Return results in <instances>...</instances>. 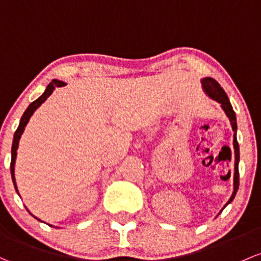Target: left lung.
<instances>
[{
	"instance_id": "8db88e82",
	"label": "left lung",
	"mask_w": 261,
	"mask_h": 261,
	"mask_svg": "<svg viewBox=\"0 0 261 261\" xmlns=\"http://www.w3.org/2000/svg\"><path fill=\"white\" fill-rule=\"evenodd\" d=\"M201 84H202V87H204L205 92H206V94L209 95L213 100L218 101V102L220 103L221 108H223V110L225 111V114H226V116L229 117V120L231 121L232 130L235 131V134H234V149H235L234 193H232L231 197H230V200L227 201V204H230V202L234 200L235 195H237L238 189H239V159H240V156H239V144H238V140H237V128H238L237 116H235V112H234V110H232L231 103H230L229 98H227L226 94H225L223 87H221L218 82L211 77H205L201 80ZM226 205H225V206H226Z\"/></svg>"
}]
</instances>
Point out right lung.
Listing matches in <instances>:
<instances>
[{
    "instance_id": "obj_1",
    "label": "right lung",
    "mask_w": 261,
    "mask_h": 261,
    "mask_svg": "<svg viewBox=\"0 0 261 261\" xmlns=\"http://www.w3.org/2000/svg\"><path fill=\"white\" fill-rule=\"evenodd\" d=\"M65 82L62 81H59V80H52L50 84H48L47 89L45 90V92H43L42 95L40 96V97L37 98V100H35L34 102L30 103L29 108L26 109V111H24V114L22 115L21 117V121H20V125H18L17 130H16L15 133V136H13V142H12V150H11V155H12V158H11V175H12V181H13V185H15V189L16 191H17V186H16V181H15V161H16V155H17V147H18V141H20V138L22 135V133H23L24 127H26L27 122H29L30 117L32 116V114L35 112V110H36L38 106L41 105L42 102H45L46 98L50 96L52 92H54V90L56 89V87H61V86H65Z\"/></svg>"
}]
</instances>
